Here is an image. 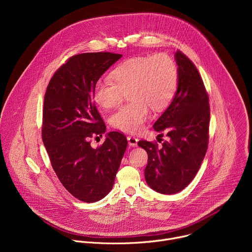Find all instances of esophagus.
Listing matches in <instances>:
<instances>
[{"label": "esophagus", "instance_id": "1", "mask_svg": "<svg viewBox=\"0 0 252 252\" xmlns=\"http://www.w3.org/2000/svg\"><path fill=\"white\" fill-rule=\"evenodd\" d=\"M127 141H128V146L131 148H134L137 146V141L138 139L134 136H127Z\"/></svg>", "mask_w": 252, "mask_h": 252}]
</instances>
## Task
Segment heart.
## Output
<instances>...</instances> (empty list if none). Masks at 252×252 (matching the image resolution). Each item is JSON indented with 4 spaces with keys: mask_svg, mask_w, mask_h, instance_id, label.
Masks as SVG:
<instances>
[{
    "mask_svg": "<svg viewBox=\"0 0 252 252\" xmlns=\"http://www.w3.org/2000/svg\"><path fill=\"white\" fill-rule=\"evenodd\" d=\"M111 80H100L94 88V102L102 109L119 104L127 93L131 101L119 107L111 116L114 127L126 132L140 131L151 118L150 106L155 111L166 107L175 95L178 69L167 54L139 56L118 64Z\"/></svg>",
    "mask_w": 252,
    "mask_h": 252,
    "instance_id": "b5f03b06",
    "label": "heart"
}]
</instances>
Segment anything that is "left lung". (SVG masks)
Returning <instances> with one entry per match:
<instances>
[{
	"label": "left lung",
	"mask_w": 252,
	"mask_h": 252,
	"mask_svg": "<svg viewBox=\"0 0 252 252\" xmlns=\"http://www.w3.org/2000/svg\"><path fill=\"white\" fill-rule=\"evenodd\" d=\"M178 86L165 112L154 128L168 140L158 143L140 140L149 156L145 177L154 190L173 194L185 189L197 173L208 146L210 109L208 94L194 63L181 51L175 53Z\"/></svg>",
	"instance_id": "obj_1"
}]
</instances>
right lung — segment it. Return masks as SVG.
I'll use <instances>...</instances> for the list:
<instances>
[{"label":"right lung","mask_w":252,"mask_h":252,"mask_svg":"<svg viewBox=\"0 0 252 252\" xmlns=\"http://www.w3.org/2000/svg\"><path fill=\"white\" fill-rule=\"evenodd\" d=\"M121 58L107 52L70 57L54 74L45 94L43 142L62 185L85 202L98 201L112 190L127 146L119 131L107 133L96 149L90 141L105 132L93 100L94 85Z\"/></svg>","instance_id":"obj_1"}]
</instances>
